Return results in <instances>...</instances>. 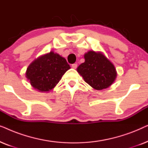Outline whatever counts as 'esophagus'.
Masks as SVG:
<instances>
[{"mask_svg": "<svg viewBox=\"0 0 148 148\" xmlns=\"http://www.w3.org/2000/svg\"><path fill=\"white\" fill-rule=\"evenodd\" d=\"M71 66H72L73 69H76L77 67V64H76V63L73 64L72 65H71Z\"/></svg>", "mask_w": 148, "mask_h": 148, "instance_id": "obj_1", "label": "esophagus"}]
</instances>
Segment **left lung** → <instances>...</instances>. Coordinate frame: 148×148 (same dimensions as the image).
Returning a JSON list of instances; mask_svg holds the SVG:
<instances>
[{"instance_id": "obj_1", "label": "left lung", "mask_w": 148, "mask_h": 148, "mask_svg": "<svg viewBox=\"0 0 148 148\" xmlns=\"http://www.w3.org/2000/svg\"><path fill=\"white\" fill-rule=\"evenodd\" d=\"M84 58L77 71L85 82L97 90L110 87L117 76L114 64L101 52L90 50L84 54Z\"/></svg>"}]
</instances>
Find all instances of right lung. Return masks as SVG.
<instances>
[{"instance_id": "obj_1", "label": "right lung", "mask_w": 148, "mask_h": 148, "mask_svg": "<svg viewBox=\"0 0 148 148\" xmlns=\"http://www.w3.org/2000/svg\"><path fill=\"white\" fill-rule=\"evenodd\" d=\"M70 68L65 58L51 51L34 60L28 66L25 77L34 89L48 92L56 86Z\"/></svg>"}]
</instances>
